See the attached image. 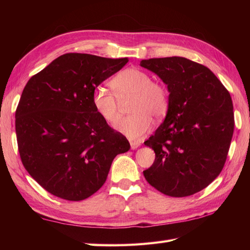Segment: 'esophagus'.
I'll return each mask as SVG.
<instances>
[{
  "label": "esophagus",
  "mask_w": 250,
  "mask_h": 250,
  "mask_svg": "<svg viewBox=\"0 0 250 250\" xmlns=\"http://www.w3.org/2000/svg\"><path fill=\"white\" fill-rule=\"evenodd\" d=\"M130 145H131V149L135 150L136 148H139L141 146V143L140 142H130Z\"/></svg>",
  "instance_id": "obj_1"
}]
</instances>
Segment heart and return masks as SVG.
<instances>
[{"label": "heart", "instance_id": "heart-1", "mask_svg": "<svg viewBox=\"0 0 250 250\" xmlns=\"http://www.w3.org/2000/svg\"><path fill=\"white\" fill-rule=\"evenodd\" d=\"M114 92L98 87L92 93V105L98 115L108 124L118 119V100L132 98L131 116L116 122L115 129L130 140H140L150 131L152 119H162L168 110L167 89L160 83L152 82L150 74L137 67L120 72L110 82Z\"/></svg>", "mask_w": 250, "mask_h": 250}]
</instances>
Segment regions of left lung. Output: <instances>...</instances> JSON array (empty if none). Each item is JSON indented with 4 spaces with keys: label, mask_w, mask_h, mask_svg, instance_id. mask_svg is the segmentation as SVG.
I'll use <instances>...</instances> for the list:
<instances>
[{
    "label": "left lung",
    "mask_w": 250,
    "mask_h": 250,
    "mask_svg": "<svg viewBox=\"0 0 250 250\" xmlns=\"http://www.w3.org/2000/svg\"><path fill=\"white\" fill-rule=\"evenodd\" d=\"M167 86L168 110L144 144L156 153L149 185L175 198L206 188L224 168L234 114L230 93L208 67L183 57L142 60Z\"/></svg>",
    "instance_id": "left-lung-1"
}]
</instances>
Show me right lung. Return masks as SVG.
Instances as JSON below:
<instances>
[{
	"label": "right lung",
	"instance_id": "obj_1",
	"mask_svg": "<svg viewBox=\"0 0 250 250\" xmlns=\"http://www.w3.org/2000/svg\"><path fill=\"white\" fill-rule=\"evenodd\" d=\"M128 61L65 54L26 83L16 110L19 153L49 193L67 201L89 198L104 185L115 157L130 149L92 105L94 89Z\"/></svg>",
	"mask_w": 250,
	"mask_h": 250
}]
</instances>
